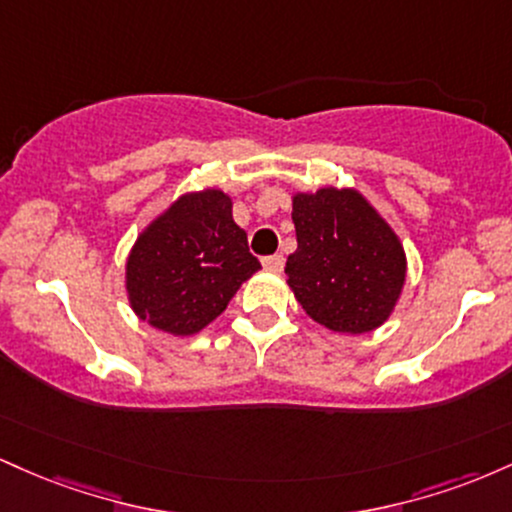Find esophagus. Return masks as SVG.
I'll return each mask as SVG.
<instances>
[{
    "instance_id": "34e87169",
    "label": "esophagus",
    "mask_w": 512,
    "mask_h": 512,
    "mask_svg": "<svg viewBox=\"0 0 512 512\" xmlns=\"http://www.w3.org/2000/svg\"><path fill=\"white\" fill-rule=\"evenodd\" d=\"M284 262V255H269L262 260L264 269H269V272H281V269H284Z\"/></svg>"
}]
</instances>
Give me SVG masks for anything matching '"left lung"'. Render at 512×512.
Segmentation results:
<instances>
[{
	"label": "left lung",
	"mask_w": 512,
	"mask_h": 512,
	"mask_svg": "<svg viewBox=\"0 0 512 512\" xmlns=\"http://www.w3.org/2000/svg\"><path fill=\"white\" fill-rule=\"evenodd\" d=\"M298 248L286 260L289 289L317 325L339 334L378 330L407 281L395 228L354 187L296 192Z\"/></svg>",
	"instance_id": "8db88e82"
}]
</instances>
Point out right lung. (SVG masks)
I'll return each mask as SVG.
<instances>
[{
  "label": "right lung",
  "instance_id": "obj_1",
  "mask_svg": "<svg viewBox=\"0 0 512 512\" xmlns=\"http://www.w3.org/2000/svg\"><path fill=\"white\" fill-rule=\"evenodd\" d=\"M262 269L223 190L185 192L139 233L125 262L129 308L154 330L192 337Z\"/></svg>",
  "mask_w": 512,
  "mask_h": 512
}]
</instances>
